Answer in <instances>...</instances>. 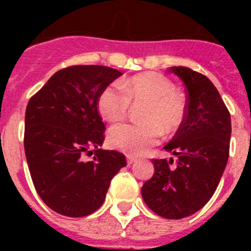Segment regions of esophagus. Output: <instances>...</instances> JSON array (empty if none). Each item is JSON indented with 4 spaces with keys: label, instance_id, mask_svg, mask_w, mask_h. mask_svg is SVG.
Listing matches in <instances>:
<instances>
[{
    "label": "esophagus",
    "instance_id": "obj_1",
    "mask_svg": "<svg viewBox=\"0 0 251 251\" xmlns=\"http://www.w3.org/2000/svg\"><path fill=\"white\" fill-rule=\"evenodd\" d=\"M134 161H136V157H134V156H130V154H128V156H127V163H128V165H132V163H133V162H134Z\"/></svg>",
    "mask_w": 251,
    "mask_h": 251
}]
</instances>
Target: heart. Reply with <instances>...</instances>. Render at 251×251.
<instances>
[{
    "mask_svg": "<svg viewBox=\"0 0 251 251\" xmlns=\"http://www.w3.org/2000/svg\"><path fill=\"white\" fill-rule=\"evenodd\" d=\"M130 104H143L139 112L143 122L119 124L108 133L110 147L129 154L147 152L159 142L162 128L167 133L175 132L185 119V98L175 90L170 79L157 73H143L108 84L97 99L99 114L110 123L123 121Z\"/></svg>",
    "mask_w": 251,
    "mask_h": 251,
    "instance_id": "obj_1",
    "label": "heart"
}]
</instances>
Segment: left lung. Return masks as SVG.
Segmentation results:
<instances>
[{
    "instance_id": "8db88e82",
    "label": "left lung",
    "mask_w": 251,
    "mask_h": 251,
    "mask_svg": "<svg viewBox=\"0 0 251 251\" xmlns=\"http://www.w3.org/2000/svg\"><path fill=\"white\" fill-rule=\"evenodd\" d=\"M170 72L183 81L187 93L182 124L165 150L177 157L153 159L154 174L142 187V197L165 219H183L211 199L227 163L231 136L230 113L211 80L185 66Z\"/></svg>"
}]
</instances>
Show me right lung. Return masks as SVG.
I'll use <instances>...</instances> for the list:
<instances>
[{"label": "right lung", "mask_w": 251, "mask_h": 251, "mask_svg": "<svg viewBox=\"0 0 251 251\" xmlns=\"http://www.w3.org/2000/svg\"><path fill=\"white\" fill-rule=\"evenodd\" d=\"M121 75L108 66H69L28 100L24 138L28 170L41 200L57 214L83 217L97 211L112 178L127 166L124 154L99 148L105 126L97 99ZM93 152L92 161H85Z\"/></svg>", "instance_id": "obj_1"}]
</instances>
